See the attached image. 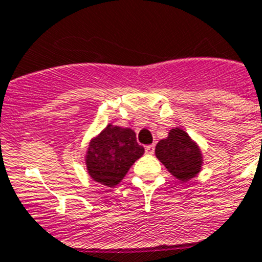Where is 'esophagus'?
Here are the masks:
<instances>
[{
    "mask_svg": "<svg viewBox=\"0 0 262 262\" xmlns=\"http://www.w3.org/2000/svg\"><path fill=\"white\" fill-rule=\"evenodd\" d=\"M155 152V145L154 144H151V145H147V147H145V154H148V155H152Z\"/></svg>",
    "mask_w": 262,
    "mask_h": 262,
    "instance_id": "34e87169",
    "label": "esophagus"
}]
</instances>
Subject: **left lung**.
<instances>
[{"instance_id":"obj_1","label":"left lung","mask_w":262,"mask_h":262,"mask_svg":"<svg viewBox=\"0 0 262 262\" xmlns=\"http://www.w3.org/2000/svg\"><path fill=\"white\" fill-rule=\"evenodd\" d=\"M155 154L168 172L182 182L194 178L202 169L203 155L200 145L180 127L170 129L168 138L157 143Z\"/></svg>"}]
</instances>
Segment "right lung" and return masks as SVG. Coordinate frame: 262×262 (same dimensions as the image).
Masks as SVG:
<instances>
[{
  "label": "right lung",
  "mask_w": 262,
  "mask_h": 262,
  "mask_svg": "<svg viewBox=\"0 0 262 262\" xmlns=\"http://www.w3.org/2000/svg\"><path fill=\"white\" fill-rule=\"evenodd\" d=\"M143 154L144 148L136 142L134 129L107 124L88 145V174L98 184L115 187Z\"/></svg>",
  "instance_id": "1"
}]
</instances>
